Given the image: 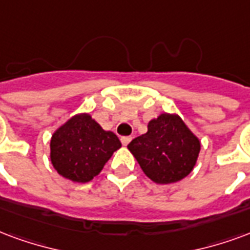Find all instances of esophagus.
I'll use <instances>...</instances> for the list:
<instances>
[{
  "mask_svg": "<svg viewBox=\"0 0 250 250\" xmlns=\"http://www.w3.org/2000/svg\"><path fill=\"white\" fill-rule=\"evenodd\" d=\"M131 139H132L131 136H122V138H120V142H122L123 146H127V144L131 142Z\"/></svg>",
  "mask_w": 250,
  "mask_h": 250,
  "instance_id": "1",
  "label": "esophagus"
}]
</instances>
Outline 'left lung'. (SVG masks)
Segmentation results:
<instances>
[{
	"instance_id": "8db88e82",
	"label": "left lung",
	"mask_w": 250,
	"mask_h": 250,
	"mask_svg": "<svg viewBox=\"0 0 250 250\" xmlns=\"http://www.w3.org/2000/svg\"><path fill=\"white\" fill-rule=\"evenodd\" d=\"M128 149L151 180L169 184L191 173L200 142L179 116L163 114L149 122L147 134L135 138Z\"/></svg>"
}]
</instances>
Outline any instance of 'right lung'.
<instances>
[{
  "label": "right lung",
  "mask_w": 250,
  "mask_h": 250,
  "mask_svg": "<svg viewBox=\"0 0 250 250\" xmlns=\"http://www.w3.org/2000/svg\"><path fill=\"white\" fill-rule=\"evenodd\" d=\"M120 146L114 132L103 130L87 114H81L55 131L50 158L59 175L73 182L87 183L103 169Z\"/></svg>",
  "instance_id": "1"
}]
</instances>
